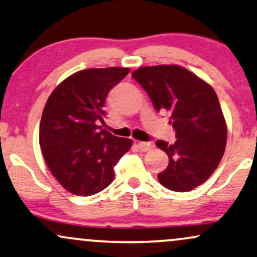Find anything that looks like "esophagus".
Masks as SVG:
<instances>
[{"label": "esophagus", "mask_w": 257, "mask_h": 257, "mask_svg": "<svg viewBox=\"0 0 257 257\" xmlns=\"http://www.w3.org/2000/svg\"><path fill=\"white\" fill-rule=\"evenodd\" d=\"M138 147H140L142 152H149L154 148V143H152V142H140Z\"/></svg>", "instance_id": "1"}]
</instances>
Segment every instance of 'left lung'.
Returning a JSON list of instances; mask_svg holds the SVG:
<instances>
[{"label":"left lung","instance_id":"obj_1","mask_svg":"<svg viewBox=\"0 0 257 257\" xmlns=\"http://www.w3.org/2000/svg\"><path fill=\"white\" fill-rule=\"evenodd\" d=\"M135 78L158 111L170 115L177 141H158L170 164L158 174L172 191H191L213 174L225 153L227 126L218 96L209 84L178 65L147 66L134 71Z\"/></svg>","mask_w":257,"mask_h":257}]
</instances>
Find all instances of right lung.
Listing matches in <instances>:
<instances>
[{
	"instance_id": "1",
	"label": "right lung",
	"mask_w": 257,
	"mask_h": 257,
	"mask_svg": "<svg viewBox=\"0 0 257 257\" xmlns=\"http://www.w3.org/2000/svg\"><path fill=\"white\" fill-rule=\"evenodd\" d=\"M130 68H89L66 78L42 113L39 146L55 179L71 194L91 196L114 179V166L132 141L102 130L104 102Z\"/></svg>"
}]
</instances>
